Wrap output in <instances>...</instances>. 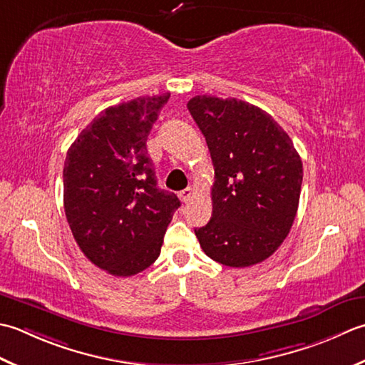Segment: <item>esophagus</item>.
Returning a JSON list of instances; mask_svg holds the SVG:
<instances>
[{
	"label": "esophagus",
	"instance_id": "esophagus-1",
	"mask_svg": "<svg viewBox=\"0 0 365 365\" xmlns=\"http://www.w3.org/2000/svg\"><path fill=\"white\" fill-rule=\"evenodd\" d=\"M178 197H180V200L182 203H187L189 200L192 198V189L190 187H185L184 190H181L180 193H178Z\"/></svg>",
	"mask_w": 365,
	"mask_h": 365
}]
</instances>
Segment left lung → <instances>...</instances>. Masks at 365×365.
<instances>
[{
	"mask_svg": "<svg viewBox=\"0 0 365 365\" xmlns=\"http://www.w3.org/2000/svg\"><path fill=\"white\" fill-rule=\"evenodd\" d=\"M214 165L212 215L195 235L205 254L230 267L269 258L299 205L302 162L288 133L264 110L237 99L187 102Z\"/></svg>",
	"mask_w": 365,
	"mask_h": 365,
	"instance_id": "8db88e82",
	"label": "left lung"
}]
</instances>
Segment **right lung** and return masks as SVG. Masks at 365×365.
Returning <instances> with one entry per match:
<instances>
[{"label":"right lung","instance_id":"right-lung-1","mask_svg":"<svg viewBox=\"0 0 365 365\" xmlns=\"http://www.w3.org/2000/svg\"><path fill=\"white\" fill-rule=\"evenodd\" d=\"M170 93L108 107L66 155L64 211L89 262L118 277L150 267L181 202L158 187L146 141Z\"/></svg>","mask_w":365,"mask_h":365}]
</instances>
